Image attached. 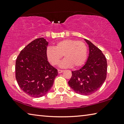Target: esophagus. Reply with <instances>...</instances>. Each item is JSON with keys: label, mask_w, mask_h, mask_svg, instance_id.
Segmentation results:
<instances>
[{"label": "esophagus", "mask_w": 124, "mask_h": 124, "mask_svg": "<svg viewBox=\"0 0 124 124\" xmlns=\"http://www.w3.org/2000/svg\"><path fill=\"white\" fill-rule=\"evenodd\" d=\"M58 71L59 73H62L64 71V70H60V69H58Z\"/></svg>", "instance_id": "obj_1"}]
</instances>
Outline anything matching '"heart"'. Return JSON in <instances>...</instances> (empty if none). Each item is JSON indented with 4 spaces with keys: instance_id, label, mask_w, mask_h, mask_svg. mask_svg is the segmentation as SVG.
Wrapping results in <instances>:
<instances>
[{
    "instance_id": "b5f03b06",
    "label": "heart",
    "mask_w": 124,
    "mask_h": 124,
    "mask_svg": "<svg viewBox=\"0 0 124 124\" xmlns=\"http://www.w3.org/2000/svg\"><path fill=\"white\" fill-rule=\"evenodd\" d=\"M88 47L85 42L73 39L59 41L55 47H49L46 50L48 60L53 65H58L62 56L65 59L60 64L61 68H78L85 63Z\"/></svg>"
}]
</instances>
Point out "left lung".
Listing matches in <instances>:
<instances>
[{"label": "left lung", "instance_id": "8db88e82", "mask_svg": "<svg viewBox=\"0 0 124 124\" xmlns=\"http://www.w3.org/2000/svg\"><path fill=\"white\" fill-rule=\"evenodd\" d=\"M85 40L89 45L88 60L83 67L72 71L68 84L75 92L82 95L94 93L103 84L106 78V58L101 50L91 41Z\"/></svg>", "mask_w": 124, "mask_h": 124}]
</instances>
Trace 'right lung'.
Returning <instances> with one entry per match:
<instances>
[{
    "instance_id": "add662e5",
    "label": "right lung",
    "mask_w": 124,
    "mask_h": 124,
    "mask_svg": "<svg viewBox=\"0 0 124 124\" xmlns=\"http://www.w3.org/2000/svg\"><path fill=\"white\" fill-rule=\"evenodd\" d=\"M48 42L36 39L22 50L16 62V78L21 89L32 97L44 96L53 85L58 70L47 60Z\"/></svg>"
}]
</instances>
